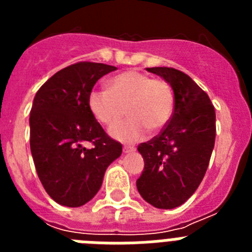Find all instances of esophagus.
<instances>
[{"label":"esophagus","mask_w":252,"mask_h":252,"mask_svg":"<svg viewBox=\"0 0 252 252\" xmlns=\"http://www.w3.org/2000/svg\"><path fill=\"white\" fill-rule=\"evenodd\" d=\"M135 151V148L133 146H124V153L125 154H130Z\"/></svg>","instance_id":"1"}]
</instances>
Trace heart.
<instances>
[{
  "instance_id": "obj_1",
  "label": "heart",
  "mask_w": 252,
  "mask_h": 252,
  "mask_svg": "<svg viewBox=\"0 0 252 252\" xmlns=\"http://www.w3.org/2000/svg\"><path fill=\"white\" fill-rule=\"evenodd\" d=\"M88 108L99 124L112 126L127 111L126 121L110 130L115 140L132 144L142 140L149 130L160 131L169 124L174 108L171 88L161 79H153L139 70H127L108 81V90H92Z\"/></svg>"
}]
</instances>
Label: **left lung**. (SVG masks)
Listing matches in <instances>:
<instances>
[{"instance_id": "obj_1", "label": "left lung", "mask_w": 252, "mask_h": 252, "mask_svg": "<svg viewBox=\"0 0 252 252\" xmlns=\"http://www.w3.org/2000/svg\"><path fill=\"white\" fill-rule=\"evenodd\" d=\"M174 92V112L166 127L140 144L144 171L136 180L140 195L160 209L179 207L201 184L216 139V112L208 94L186 73L155 66Z\"/></svg>"}]
</instances>
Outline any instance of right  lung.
Masks as SVG:
<instances>
[{"label": "right lung", "instance_id": "1", "mask_svg": "<svg viewBox=\"0 0 252 252\" xmlns=\"http://www.w3.org/2000/svg\"><path fill=\"white\" fill-rule=\"evenodd\" d=\"M116 66L81 62L62 69L40 87L30 112V149L46 193L57 203L81 207L99 190L122 145L108 137L88 108L99 78ZM92 142V148L84 144Z\"/></svg>", "mask_w": 252, "mask_h": 252}]
</instances>
